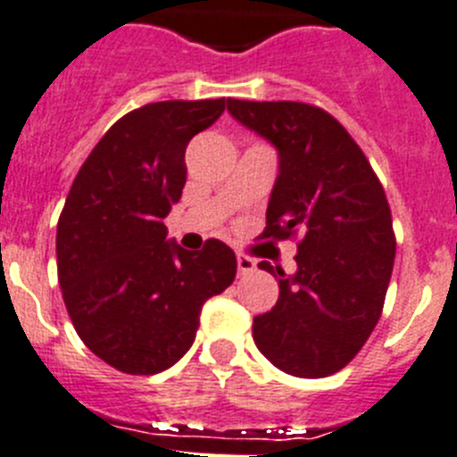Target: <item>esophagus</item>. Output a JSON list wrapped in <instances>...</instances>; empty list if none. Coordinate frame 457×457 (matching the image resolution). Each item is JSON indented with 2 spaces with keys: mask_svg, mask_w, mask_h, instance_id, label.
Returning <instances> with one entry per match:
<instances>
[{
  "mask_svg": "<svg viewBox=\"0 0 457 457\" xmlns=\"http://www.w3.org/2000/svg\"><path fill=\"white\" fill-rule=\"evenodd\" d=\"M237 263H238V275H250L253 270H257V262L248 254H237Z\"/></svg>",
  "mask_w": 457,
  "mask_h": 457,
  "instance_id": "1",
  "label": "esophagus"
}]
</instances>
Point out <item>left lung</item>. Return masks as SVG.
Segmentation results:
<instances>
[{"label": "left lung", "instance_id": "obj_1", "mask_svg": "<svg viewBox=\"0 0 457 457\" xmlns=\"http://www.w3.org/2000/svg\"><path fill=\"white\" fill-rule=\"evenodd\" d=\"M237 121L279 151L263 238H297V272L279 275V300L257 315L259 352L302 378L336 374L377 327L395 266L386 191L343 123L297 101L228 99ZM262 270L275 275L268 262Z\"/></svg>", "mask_w": 457, "mask_h": 457}]
</instances>
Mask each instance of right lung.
I'll list each match as a JSON object with an SVG mask.
<instances>
[{
	"label": "right lung",
	"mask_w": 457,
	"mask_h": 457,
	"mask_svg": "<svg viewBox=\"0 0 457 457\" xmlns=\"http://www.w3.org/2000/svg\"><path fill=\"white\" fill-rule=\"evenodd\" d=\"M225 99L160 101L112 123L74 178L55 232L58 281L76 334L126 374L176 365L200 311L237 277L219 238L189 253L164 219L187 182L185 151L223 114Z\"/></svg>",
	"instance_id": "add662e5"
}]
</instances>
